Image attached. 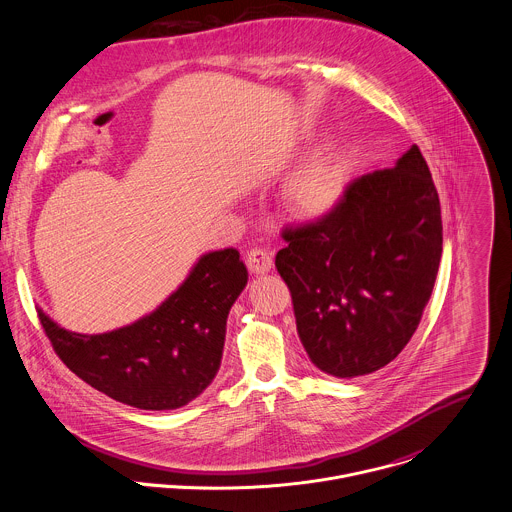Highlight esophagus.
I'll use <instances>...</instances> for the list:
<instances>
[{"mask_svg":"<svg viewBox=\"0 0 512 512\" xmlns=\"http://www.w3.org/2000/svg\"><path fill=\"white\" fill-rule=\"evenodd\" d=\"M245 263H247V269L253 275H263V273L271 271L273 255L267 249H263V247H253L245 255Z\"/></svg>","mask_w":512,"mask_h":512,"instance_id":"1","label":"esophagus"}]
</instances>
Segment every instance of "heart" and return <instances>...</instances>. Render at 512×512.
<instances>
[{"instance_id": "heart-1", "label": "heart", "mask_w": 512, "mask_h": 512, "mask_svg": "<svg viewBox=\"0 0 512 512\" xmlns=\"http://www.w3.org/2000/svg\"><path fill=\"white\" fill-rule=\"evenodd\" d=\"M345 189L343 167L331 155H317L285 183L281 205L289 217L313 221L335 211Z\"/></svg>"}]
</instances>
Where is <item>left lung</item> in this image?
Listing matches in <instances>:
<instances>
[{
  "label": "left lung",
  "instance_id": "1",
  "mask_svg": "<svg viewBox=\"0 0 512 512\" xmlns=\"http://www.w3.org/2000/svg\"><path fill=\"white\" fill-rule=\"evenodd\" d=\"M283 239L275 267L313 365L339 379L389 365L421 323L443 253L439 193L419 147L349 183L335 211Z\"/></svg>",
  "mask_w": 512,
  "mask_h": 512
}]
</instances>
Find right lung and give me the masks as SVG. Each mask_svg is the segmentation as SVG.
Instances as JSON below:
<instances>
[{
  "instance_id": "obj_1",
  "label": "right lung",
  "mask_w": 512,
  "mask_h": 512,
  "mask_svg": "<svg viewBox=\"0 0 512 512\" xmlns=\"http://www.w3.org/2000/svg\"><path fill=\"white\" fill-rule=\"evenodd\" d=\"M247 285V267L229 247L205 253L153 313L101 335L59 327L37 309L57 357L81 381L143 411H171L215 379L227 315Z\"/></svg>"
}]
</instances>
